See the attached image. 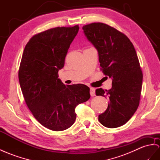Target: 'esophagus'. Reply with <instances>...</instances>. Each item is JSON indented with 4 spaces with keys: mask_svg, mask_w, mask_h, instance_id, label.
<instances>
[{
    "mask_svg": "<svg viewBox=\"0 0 160 160\" xmlns=\"http://www.w3.org/2000/svg\"><path fill=\"white\" fill-rule=\"evenodd\" d=\"M90 94H91V96L93 97L95 95V89L93 88H90Z\"/></svg>",
    "mask_w": 160,
    "mask_h": 160,
    "instance_id": "34e87169",
    "label": "esophagus"
}]
</instances>
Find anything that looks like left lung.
Returning <instances> with one entry per match:
<instances>
[{
	"label": "left lung",
	"mask_w": 160,
	"mask_h": 160,
	"mask_svg": "<svg viewBox=\"0 0 160 160\" xmlns=\"http://www.w3.org/2000/svg\"><path fill=\"white\" fill-rule=\"evenodd\" d=\"M84 34L98 51L100 69L112 78V88L96 90V95L108 97L109 103L99 116L102 125L110 128L125 124L139 105L142 72L136 51L130 39L116 28L103 23L82 27Z\"/></svg>",
	"instance_id": "left-lung-1"
}]
</instances>
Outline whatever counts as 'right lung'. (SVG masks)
<instances>
[{
  "label": "right lung",
  "mask_w": 160,
  "mask_h": 160,
  "mask_svg": "<svg viewBox=\"0 0 160 160\" xmlns=\"http://www.w3.org/2000/svg\"><path fill=\"white\" fill-rule=\"evenodd\" d=\"M79 26L57 27L34 35L26 45L19 69V81L26 103L40 124L54 131L69 128L75 108L88 101L84 84L65 85L58 78L68 48Z\"/></svg>",
  "instance_id": "obj_1"
}]
</instances>
